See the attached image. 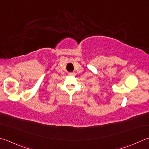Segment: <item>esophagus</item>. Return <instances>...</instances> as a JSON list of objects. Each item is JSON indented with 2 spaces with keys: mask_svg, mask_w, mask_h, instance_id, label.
Listing matches in <instances>:
<instances>
[{
  "mask_svg": "<svg viewBox=\"0 0 149 149\" xmlns=\"http://www.w3.org/2000/svg\"><path fill=\"white\" fill-rule=\"evenodd\" d=\"M74 72H69V75H74Z\"/></svg>",
  "mask_w": 149,
  "mask_h": 149,
  "instance_id": "esophagus-1",
  "label": "esophagus"
}]
</instances>
